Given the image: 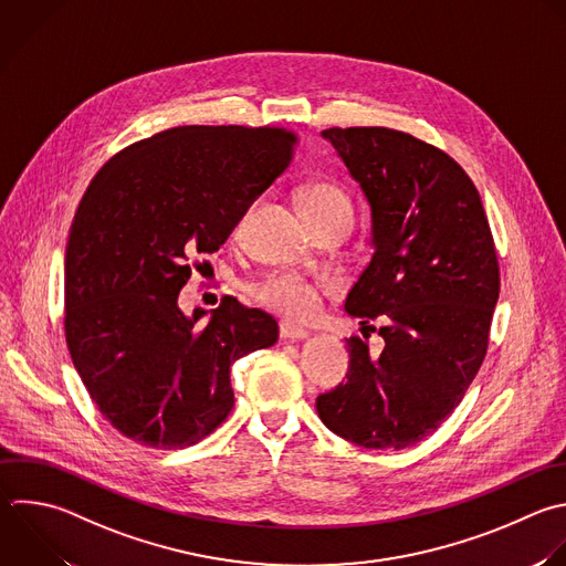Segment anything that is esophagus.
Wrapping results in <instances>:
<instances>
[{"instance_id":"obj_1","label":"esophagus","mask_w":566,"mask_h":566,"mask_svg":"<svg viewBox=\"0 0 566 566\" xmlns=\"http://www.w3.org/2000/svg\"><path fill=\"white\" fill-rule=\"evenodd\" d=\"M279 332H281V338H285V340H305L310 336L305 329H301L292 323H281Z\"/></svg>"}]
</instances>
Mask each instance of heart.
Returning <instances> with one entry per match:
<instances>
[{"label": "heart", "instance_id": "1", "mask_svg": "<svg viewBox=\"0 0 566 566\" xmlns=\"http://www.w3.org/2000/svg\"><path fill=\"white\" fill-rule=\"evenodd\" d=\"M301 201H303V212L307 219L352 212V201H349L347 192L334 184L310 186L303 192ZM248 214L250 212H243V217L239 221V230L245 226ZM252 294L263 307L279 312L287 318H298V321L312 318L321 305L318 287L292 272H281V274H272V276L263 279L259 285H254Z\"/></svg>", "mask_w": 566, "mask_h": 566}]
</instances>
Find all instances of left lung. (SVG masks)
Masks as SVG:
<instances>
[{
  "mask_svg": "<svg viewBox=\"0 0 566 566\" xmlns=\"http://www.w3.org/2000/svg\"><path fill=\"white\" fill-rule=\"evenodd\" d=\"M371 208L374 254L345 310L380 316L378 356L352 336L347 380L316 398L323 424L365 449H405L460 405L489 343L497 256L480 195L442 150L389 128L321 133ZM371 327V325H369Z\"/></svg>",
  "mask_w": 566,
  "mask_h": 566,
  "instance_id": "obj_1",
  "label": "left lung"
}]
</instances>
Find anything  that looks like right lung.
Listing matches in <instances>:
<instances>
[{
    "label": "right lung",
    "instance_id": "1",
    "mask_svg": "<svg viewBox=\"0 0 566 566\" xmlns=\"http://www.w3.org/2000/svg\"><path fill=\"white\" fill-rule=\"evenodd\" d=\"M294 144L283 128L179 126L128 146L88 186L66 245V343L126 438L155 449L199 442L234 405L232 363L279 340L256 307L223 298L210 314H184L179 292L190 261L228 241Z\"/></svg>",
    "mask_w": 566,
    "mask_h": 566
}]
</instances>
